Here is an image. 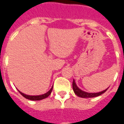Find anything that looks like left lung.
I'll list each match as a JSON object with an SVG mask.
<instances>
[{"label": "left lung", "instance_id": "8db88e82", "mask_svg": "<svg viewBox=\"0 0 124 124\" xmlns=\"http://www.w3.org/2000/svg\"><path fill=\"white\" fill-rule=\"evenodd\" d=\"M72 86L73 90L77 96L83 98H94V97L99 96H100V95H101L102 93H105L108 88H107V89H105V90H103V91L100 92H97V93H89V92H86L83 91V90H82L81 89H80V88L77 86V85H76V83L75 82L74 79H73V81Z\"/></svg>", "mask_w": 124, "mask_h": 124}]
</instances>
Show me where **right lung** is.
<instances>
[{"instance_id":"add662e5","label":"right lung","mask_w":124,"mask_h":124,"mask_svg":"<svg viewBox=\"0 0 124 124\" xmlns=\"http://www.w3.org/2000/svg\"><path fill=\"white\" fill-rule=\"evenodd\" d=\"M53 86H52L51 88L47 92V93H44V94H42V95H38V96H30V95H26V94H24V93H23L21 92H20L19 90H17L19 92V93L22 95L24 98H25L26 99H28V100H32V101H38V100H41L45 99V98H47L48 96H49L51 93L52 90H53Z\"/></svg>"}]
</instances>
